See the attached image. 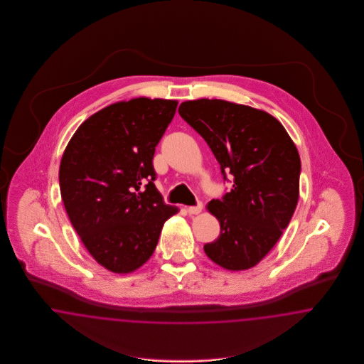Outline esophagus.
<instances>
[{
	"instance_id": "34e87169",
	"label": "esophagus",
	"mask_w": 364,
	"mask_h": 364,
	"mask_svg": "<svg viewBox=\"0 0 364 364\" xmlns=\"http://www.w3.org/2000/svg\"><path fill=\"white\" fill-rule=\"evenodd\" d=\"M203 210V203L201 201H198V204L196 205H193V207H189L188 208V212L191 213V215H198Z\"/></svg>"
}]
</instances>
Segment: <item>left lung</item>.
I'll use <instances>...</instances> for the list:
<instances>
[{
	"label": "left lung",
	"mask_w": 364,
	"mask_h": 364,
	"mask_svg": "<svg viewBox=\"0 0 364 364\" xmlns=\"http://www.w3.org/2000/svg\"><path fill=\"white\" fill-rule=\"evenodd\" d=\"M178 113L210 145L232 189L207 208L220 236L204 251L230 271L257 264L280 239L299 198L300 157L284 127L263 110L224 100L181 102Z\"/></svg>",
	"instance_id": "1"
}]
</instances>
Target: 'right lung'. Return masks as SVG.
<instances>
[{"label":"right lung","mask_w":364,"mask_h":364,"mask_svg":"<svg viewBox=\"0 0 364 364\" xmlns=\"http://www.w3.org/2000/svg\"><path fill=\"white\" fill-rule=\"evenodd\" d=\"M173 100L112 104L78 127L60 164L66 213L89 254L116 274L152 256L176 207L154 186V156L176 112Z\"/></svg>","instance_id":"add662e5"}]
</instances>
